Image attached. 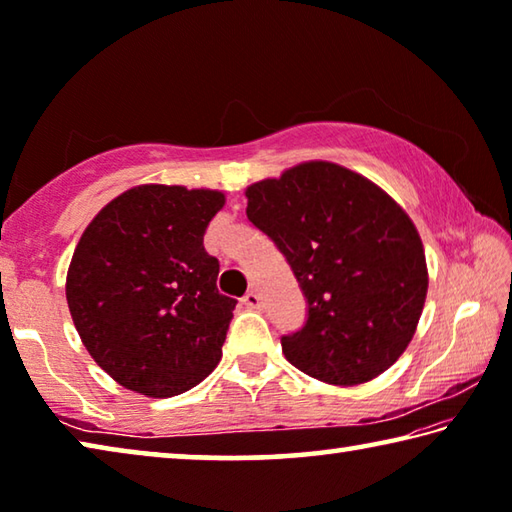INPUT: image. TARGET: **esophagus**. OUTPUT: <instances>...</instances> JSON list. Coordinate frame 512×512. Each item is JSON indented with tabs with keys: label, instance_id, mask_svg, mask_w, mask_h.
<instances>
[{
	"label": "esophagus",
	"instance_id": "esophagus-1",
	"mask_svg": "<svg viewBox=\"0 0 512 512\" xmlns=\"http://www.w3.org/2000/svg\"><path fill=\"white\" fill-rule=\"evenodd\" d=\"M241 302H244L248 309H259V307H262V298H259V293H255V291H248L246 296L241 298Z\"/></svg>",
	"mask_w": 512,
	"mask_h": 512
}]
</instances>
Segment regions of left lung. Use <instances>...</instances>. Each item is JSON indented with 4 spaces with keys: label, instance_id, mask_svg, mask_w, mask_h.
Returning <instances> with one entry per match:
<instances>
[{
    "label": "left lung",
    "instance_id": "obj_1",
    "mask_svg": "<svg viewBox=\"0 0 512 512\" xmlns=\"http://www.w3.org/2000/svg\"><path fill=\"white\" fill-rule=\"evenodd\" d=\"M250 223L275 241L307 298V323L282 336L291 366L334 386L379 377L418 327L429 273L400 205L361 173L311 160L246 189Z\"/></svg>",
    "mask_w": 512,
    "mask_h": 512
}]
</instances>
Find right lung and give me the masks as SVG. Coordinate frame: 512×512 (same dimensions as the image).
Masks as SVG:
<instances>
[{"label":"right lung","instance_id":"1","mask_svg":"<svg viewBox=\"0 0 512 512\" xmlns=\"http://www.w3.org/2000/svg\"><path fill=\"white\" fill-rule=\"evenodd\" d=\"M216 189L137 185L103 207L76 244L65 296L90 357L128 391L173 397L221 361L237 300L216 289L203 237Z\"/></svg>","mask_w":512,"mask_h":512}]
</instances>
